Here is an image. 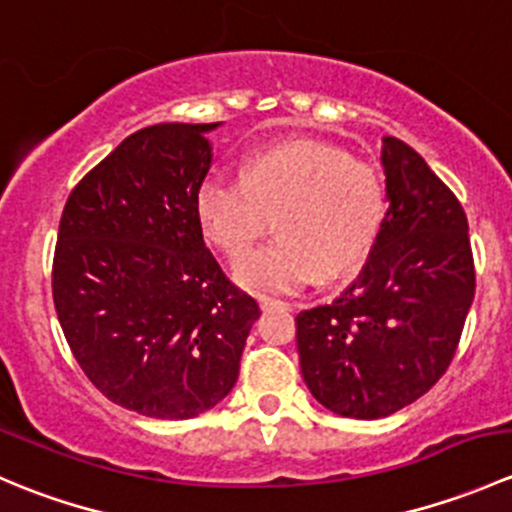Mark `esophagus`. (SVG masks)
<instances>
[{"instance_id": "1", "label": "esophagus", "mask_w": 512, "mask_h": 512, "mask_svg": "<svg viewBox=\"0 0 512 512\" xmlns=\"http://www.w3.org/2000/svg\"><path fill=\"white\" fill-rule=\"evenodd\" d=\"M260 307L262 309H289V302H285V299H275V297H260Z\"/></svg>"}]
</instances>
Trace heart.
Segmentation results:
<instances>
[{"label":"heart","instance_id":"b5f03b06","mask_svg":"<svg viewBox=\"0 0 512 512\" xmlns=\"http://www.w3.org/2000/svg\"><path fill=\"white\" fill-rule=\"evenodd\" d=\"M242 180L210 173L195 190L203 235L237 257L235 280L257 292H292L314 280L356 272L374 250L386 215L384 178L374 165L319 141L262 148L242 163Z\"/></svg>","mask_w":512,"mask_h":512}]
</instances>
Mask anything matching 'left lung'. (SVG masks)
<instances>
[{
	"mask_svg": "<svg viewBox=\"0 0 512 512\" xmlns=\"http://www.w3.org/2000/svg\"><path fill=\"white\" fill-rule=\"evenodd\" d=\"M379 240L334 302L297 314L307 389L347 418H384L421 399L451 366L476 294L468 220L411 146L384 138Z\"/></svg>",
	"mask_w": 512,
	"mask_h": 512,
	"instance_id": "8db88e82",
	"label": "left lung"
}]
</instances>
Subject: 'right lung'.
Segmentation results:
<instances>
[{"label": "right lung", "instance_id": "add662e5", "mask_svg": "<svg viewBox=\"0 0 512 512\" xmlns=\"http://www.w3.org/2000/svg\"><path fill=\"white\" fill-rule=\"evenodd\" d=\"M220 123L131 133L71 190L51 292L91 384L141 416L183 421L213 409L240 374L260 317L205 247L195 190Z\"/></svg>", "mask_w": 512, "mask_h": 512}]
</instances>
